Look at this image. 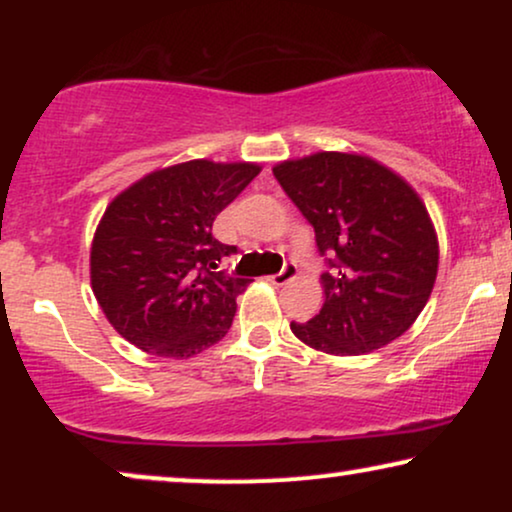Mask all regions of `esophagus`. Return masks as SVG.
<instances>
[{
  "label": "esophagus",
  "instance_id": "34e87169",
  "mask_svg": "<svg viewBox=\"0 0 512 512\" xmlns=\"http://www.w3.org/2000/svg\"><path fill=\"white\" fill-rule=\"evenodd\" d=\"M298 276V267L293 262H289L286 264L284 269H281L279 274H272V276H267L269 281H272V284H276V286H284V284H289V281H293Z\"/></svg>",
  "mask_w": 512,
  "mask_h": 512
}]
</instances>
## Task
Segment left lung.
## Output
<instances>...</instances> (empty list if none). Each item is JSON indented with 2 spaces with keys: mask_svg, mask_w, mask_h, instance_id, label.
<instances>
[{
  "mask_svg": "<svg viewBox=\"0 0 512 512\" xmlns=\"http://www.w3.org/2000/svg\"><path fill=\"white\" fill-rule=\"evenodd\" d=\"M330 252L325 303L291 332L310 349L358 356L402 337L426 308L438 274V233L402 175L356 151H315L272 168Z\"/></svg>",
  "mask_w": 512,
  "mask_h": 512,
  "instance_id": "left-lung-1",
  "label": "left lung"
}]
</instances>
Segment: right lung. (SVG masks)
<instances>
[{"label":"right lung","instance_id":"right-lung-1","mask_svg":"<svg viewBox=\"0 0 512 512\" xmlns=\"http://www.w3.org/2000/svg\"><path fill=\"white\" fill-rule=\"evenodd\" d=\"M260 170L195 158L151 170L105 207L91 243V289L120 337L163 358H190L226 337L250 281L211 272L236 252L211 226Z\"/></svg>","mask_w":512,"mask_h":512}]
</instances>
